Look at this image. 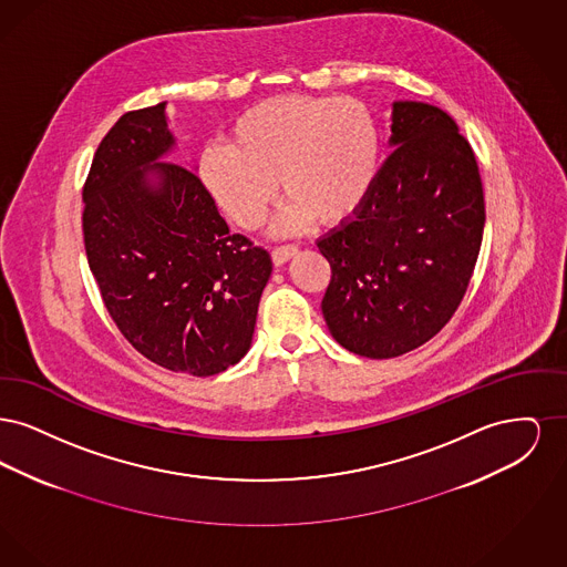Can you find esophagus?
<instances>
[{
    "label": "esophagus",
    "instance_id": "esophagus-1",
    "mask_svg": "<svg viewBox=\"0 0 567 567\" xmlns=\"http://www.w3.org/2000/svg\"><path fill=\"white\" fill-rule=\"evenodd\" d=\"M296 244H282V246H276L274 250H271V259H274V264L276 266H282V264H287L291 257H296L297 255Z\"/></svg>",
    "mask_w": 567,
    "mask_h": 567
}]
</instances>
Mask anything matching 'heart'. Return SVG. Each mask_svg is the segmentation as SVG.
I'll return each instance as SVG.
<instances>
[{
  "label": "heart",
  "mask_w": 567,
  "mask_h": 567,
  "mask_svg": "<svg viewBox=\"0 0 567 567\" xmlns=\"http://www.w3.org/2000/svg\"><path fill=\"white\" fill-rule=\"evenodd\" d=\"M382 134L374 110L354 97L285 95L243 112L229 144H208L199 181L218 208L255 229L278 193L289 195L280 229L317 218L340 225L370 197L380 169Z\"/></svg>",
  "instance_id": "b5f03b06"
}]
</instances>
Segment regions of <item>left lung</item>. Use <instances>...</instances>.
<instances>
[{
	"label": "left lung",
	"instance_id": "8db88e82",
	"mask_svg": "<svg viewBox=\"0 0 567 567\" xmlns=\"http://www.w3.org/2000/svg\"><path fill=\"white\" fill-rule=\"evenodd\" d=\"M377 185L317 246L331 268L323 317L347 351L391 359L430 342L467 291L485 231L478 163L457 123L395 102Z\"/></svg>",
	"mask_w": 567,
	"mask_h": 567
}]
</instances>
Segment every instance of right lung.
<instances>
[{
  "instance_id": "1",
  "label": "right lung",
  "mask_w": 567,
  "mask_h": 567,
  "mask_svg": "<svg viewBox=\"0 0 567 567\" xmlns=\"http://www.w3.org/2000/svg\"><path fill=\"white\" fill-rule=\"evenodd\" d=\"M163 110L125 112L100 142L82 187L84 250L135 351L169 372L215 377L250 349L270 252L229 231L190 169L159 162L174 146Z\"/></svg>"
}]
</instances>
